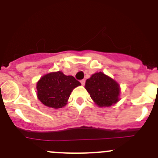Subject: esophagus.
Here are the masks:
<instances>
[{"instance_id": "1", "label": "esophagus", "mask_w": 158, "mask_h": 158, "mask_svg": "<svg viewBox=\"0 0 158 158\" xmlns=\"http://www.w3.org/2000/svg\"><path fill=\"white\" fill-rule=\"evenodd\" d=\"M85 82H86V81H85V79H82V80L80 81L81 84H82V86H84V85H85Z\"/></svg>"}]
</instances>
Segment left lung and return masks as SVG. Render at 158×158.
Masks as SVG:
<instances>
[{
  "mask_svg": "<svg viewBox=\"0 0 158 158\" xmlns=\"http://www.w3.org/2000/svg\"><path fill=\"white\" fill-rule=\"evenodd\" d=\"M85 88L99 107H109L118 101L119 85L102 72H97L86 81Z\"/></svg>",
  "mask_w": 158,
  "mask_h": 158,
  "instance_id": "obj_1",
  "label": "left lung"
}]
</instances>
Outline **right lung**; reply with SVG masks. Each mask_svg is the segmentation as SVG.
Here are the masks:
<instances>
[{"instance_id":"right-lung-1","label":"right lung","mask_w":158,"mask_h":158,"mask_svg":"<svg viewBox=\"0 0 158 158\" xmlns=\"http://www.w3.org/2000/svg\"><path fill=\"white\" fill-rule=\"evenodd\" d=\"M80 85L73 76H65L61 72H51L36 84L38 99L48 107L60 108L66 105L73 89Z\"/></svg>"}]
</instances>
